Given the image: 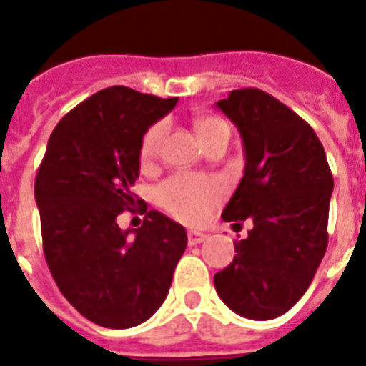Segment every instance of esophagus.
Masks as SVG:
<instances>
[{"mask_svg": "<svg viewBox=\"0 0 366 366\" xmlns=\"http://www.w3.org/2000/svg\"><path fill=\"white\" fill-rule=\"evenodd\" d=\"M205 240H207V234H203V232H198V231L189 232V245H198Z\"/></svg>", "mask_w": 366, "mask_h": 366, "instance_id": "obj_1", "label": "esophagus"}]
</instances>
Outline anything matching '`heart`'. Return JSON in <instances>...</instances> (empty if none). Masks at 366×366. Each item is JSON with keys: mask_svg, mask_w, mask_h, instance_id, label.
Segmentation results:
<instances>
[{"mask_svg": "<svg viewBox=\"0 0 366 366\" xmlns=\"http://www.w3.org/2000/svg\"><path fill=\"white\" fill-rule=\"evenodd\" d=\"M222 130H229V126L218 117H202L196 121V134L202 143ZM164 132H167L164 122H155L144 132L141 150H139L141 163L150 164L159 155ZM223 194H225V189L222 181L214 177L177 174L161 183L157 189V202L174 218L185 223H199L218 205Z\"/></svg>", "mask_w": 366, "mask_h": 366, "instance_id": "heart-1", "label": "heart"}]
</instances>
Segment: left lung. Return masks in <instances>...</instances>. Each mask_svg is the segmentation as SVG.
Wrapping results in <instances>:
<instances>
[{"instance_id": "1", "label": "left lung", "mask_w": 366, "mask_h": 366, "mask_svg": "<svg viewBox=\"0 0 366 366\" xmlns=\"http://www.w3.org/2000/svg\"><path fill=\"white\" fill-rule=\"evenodd\" d=\"M218 108L245 152L244 177L222 218H251L253 229L234 242V260L214 274V287L234 313L269 321L304 295L325 257L334 177L312 126L269 93L234 89Z\"/></svg>"}]
</instances>
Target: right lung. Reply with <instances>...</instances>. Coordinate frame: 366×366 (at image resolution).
Here are the masks:
<instances>
[{"label":"right lung","instance_id":"obj_1","mask_svg":"<svg viewBox=\"0 0 366 366\" xmlns=\"http://www.w3.org/2000/svg\"><path fill=\"white\" fill-rule=\"evenodd\" d=\"M177 104L132 87L112 86L66 113L54 126L34 181L45 262L58 290L86 319L132 328L167 299L187 232L159 211L122 231L117 216L135 203L144 132Z\"/></svg>","mask_w":366,"mask_h":366}]
</instances>
